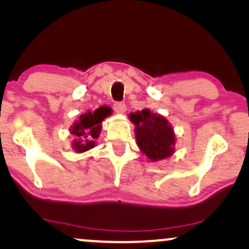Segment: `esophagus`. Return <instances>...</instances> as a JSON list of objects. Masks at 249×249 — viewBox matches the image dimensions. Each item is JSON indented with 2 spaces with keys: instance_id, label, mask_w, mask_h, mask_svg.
<instances>
[{
  "instance_id": "1",
  "label": "esophagus",
  "mask_w": 249,
  "mask_h": 249,
  "mask_svg": "<svg viewBox=\"0 0 249 249\" xmlns=\"http://www.w3.org/2000/svg\"><path fill=\"white\" fill-rule=\"evenodd\" d=\"M114 110L117 113L122 114L124 113L125 110H127V107H125V104L122 103V102H118V103L114 104Z\"/></svg>"
}]
</instances>
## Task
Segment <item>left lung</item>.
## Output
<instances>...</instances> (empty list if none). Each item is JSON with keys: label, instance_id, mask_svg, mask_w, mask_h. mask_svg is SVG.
Wrapping results in <instances>:
<instances>
[{"label": "left lung", "instance_id": "left-lung-1", "mask_svg": "<svg viewBox=\"0 0 249 249\" xmlns=\"http://www.w3.org/2000/svg\"><path fill=\"white\" fill-rule=\"evenodd\" d=\"M129 119L135 124L138 147L149 161H161L175 153V131L163 115L144 108L129 114Z\"/></svg>", "mask_w": 249, "mask_h": 249}]
</instances>
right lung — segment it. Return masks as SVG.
I'll return each mask as SVG.
<instances>
[{"mask_svg":"<svg viewBox=\"0 0 249 249\" xmlns=\"http://www.w3.org/2000/svg\"><path fill=\"white\" fill-rule=\"evenodd\" d=\"M111 114L108 107H100L94 112L87 111L71 125L70 134L73 136L72 149L76 153H84L95 147L96 138L102 131V122Z\"/></svg>","mask_w":249,"mask_h":249,"instance_id":"add662e5","label":"right lung"}]
</instances>
